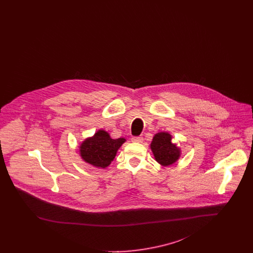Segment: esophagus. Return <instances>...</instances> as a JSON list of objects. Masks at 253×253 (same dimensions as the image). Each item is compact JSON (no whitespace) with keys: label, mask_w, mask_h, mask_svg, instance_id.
Here are the masks:
<instances>
[{"label":"esophagus","mask_w":253,"mask_h":253,"mask_svg":"<svg viewBox=\"0 0 253 253\" xmlns=\"http://www.w3.org/2000/svg\"><path fill=\"white\" fill-rule=\"evenodd\" d=\"M132 141L134 143H141L143 141V137L142 136H132Z\"/></svg>","instance_id":"obj_1"}]
</instances>
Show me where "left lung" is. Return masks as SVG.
Instances as JSON below:
<instances>
[{"mask_svg": "<svg viewBox=\"0 0 253 253\" xmlns=\"http://www.w3.org/2000/svg\"><path fill=\"white\" fill-rule=\"evenodd\" d=\"M171 139L172 136L168 132H157L150 146L156 161L164 167L175 163L181 156L180 148L172 143Z\"/></svg>", "mask_w": 253, "mask_h": 253, "instance_id": "obj_1", "label": "left lung"}]
</instances>
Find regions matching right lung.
I'll return each instance as SVG.
<instances>
[{
	"label": "right lung",
	"instance_id": "obj_1",
	"mask_svg": "<svg viewBox=\"0 0 253 253\" xmlns=\"http://www.w3.org/2000/svg\"><path fill=\"white\" fill-rule=\"evenodd\" d=\"M125 141L126 139L123 137L114 139L108 132L100 129L93 136L87 137L82 142L80 145V155L86 163L96 168H106Z\"/></svg>",
	"mask_w": 253,
	"mask_h": 253
}]
</instances>
